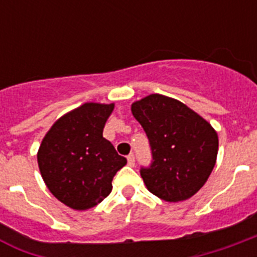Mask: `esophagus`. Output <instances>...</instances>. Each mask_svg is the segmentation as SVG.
Returning <instances> with one entry per match:
<instances>
[{
  "mask_svg": "<svg viewBox=\"0 0 257 257\" xmlns=\"http://www.w3.org/2000/svg\"><path fill=\"white\" fill-rule=\"evenodd\" d=\"M126 160H128V164L131 165V167H133V165H135V155H133V153L128 155Z\"/></svg>",
  "mask_w": 257,
  "mask_h": 257,
  "instance_id": "obj_1",
  "label": "esophagus"
}]
</instances>
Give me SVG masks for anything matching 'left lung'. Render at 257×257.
Instances as JSON below:
<instances>
[{
    "label": "left lung",
    "mask_w": 257,
    "mask_h": 257,
    "mask_svg": "<svg viewBox=\"0 0 257 257\" xmlns=\"http://www.w3.org/2000/svg\"><path fill=\"white\" fill-rule=\"evenodd\" d=\"M131 110L152 149V164L140 171L148 191L169 203L197 193L207 183L219 151L212 125L181 101L157 93L135 101Z\"/></svg>",
    "instance_id": "obj_1"
}]
</instances>
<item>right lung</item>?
<instances>
[{
	"mask_svg": "<svg viewBox=\"0 0 257 257\" xmlns=\"http://www.w3.org/2000/svg\"><path fill=\"white\" fill-rule=\"evenodd\" d=\"M114 104L85 102L58 118L42 139L38 168L52 195L76 211L96 207L112 192L126 159L102 137Z\"/></svg>",
	"mask_w": 257,
	"mask_h": 257,
	"instance_id": "add662e5",
	"label": "right lung"
}]
</instances>
